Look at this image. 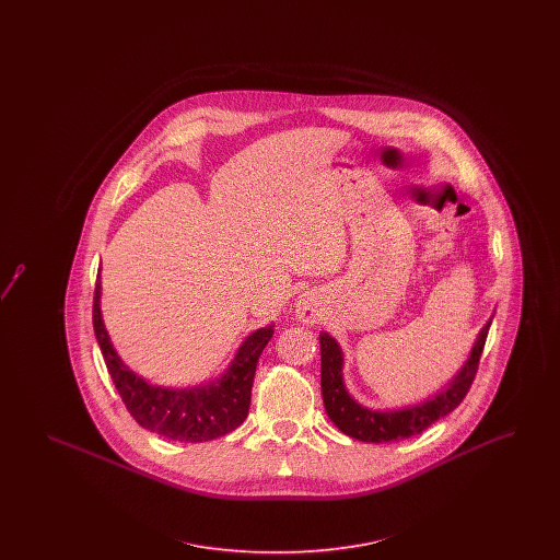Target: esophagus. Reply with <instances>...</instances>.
<instances>
[{
  "label": "esophagus",
  "instance_id": "obj_1",
  "mask_svg": "<svg viewBox=\"0 0 560 560\" xmlns=\"http://www.w3.org/2000/svg\"><path fill=\"white\" fill-rule=\"evenodd\" d=\"M298 317L304 323H313L315 320V304L308 298H300L298 302Z\"/></svg>",
  "mask_w": 560,
  "mask_h": 560
}]
</instances>
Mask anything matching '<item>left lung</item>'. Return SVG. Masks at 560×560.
I'll use <instances>...</instances> for the list:
<instances>
[{
  "mask_svg": "<svg viewBox=\"0 0 560 560\" xmlns=\"http://www.w3.org/2000/svg\"><path fill=\"white\" fill-rule=\"evenodd\" d=\"M491 320L482 327L468 363L455 375L450 388L416 407L399 411H370L350 399L342 382V350L329 334H320V393L329 420L345 434L363 443H390L424 432L430 424L452 413L470 390L479 370L480 354Z\"/></svg>",
  "mask_w": 560,
  "mask_h": 560,
  "instance_id": "left-lung-1",
  "label": "left lung"
}]
</instances>
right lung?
<instances>
[{
	"instance_id": "1",
	"label": "right lung",
	"mask_w": 560,
	"mask_h": 560,
	"mask_svg": "<svg viewBox=\"0 0 560 560\" xmlns=\"http://www.w3.org/2000/svg\"><path fill=\"white\" fill-rule=\"evenodd\" d=\"M92 320L113 384L126 409L140 427L170 441L203 443L229 434L231 430L241 427L247 418L256 365L268 340L275 334V325H267L247 336L229 372L213 384L172 390L147 384L142 377L130 372L117 357L101 317L98 277L94 290Z\"/></svg>"
}]
</instances>
